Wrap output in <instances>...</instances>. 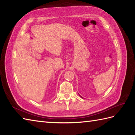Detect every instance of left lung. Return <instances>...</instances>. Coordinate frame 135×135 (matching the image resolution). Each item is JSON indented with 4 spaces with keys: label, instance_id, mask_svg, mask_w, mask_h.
Listing matches in <instances>:
<instances>
[{
    "label": "left lung",
    "instance_id": "left-lung-1",
    "mask_svg": "<svg viewBox=\"0 0 135 135\" xmlns=\"http://www.w3.org/2000/svg\"><path fill=\"white\" fill-rule=\"evenodd\" d=\"M80 97H81V98H83V97H81V96H80Z\"/></svg>",
    "mask_w": 135,
    "mask_h": 135
}]
</instances>
